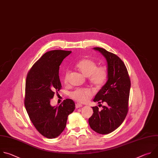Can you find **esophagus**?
Segmentation results:
<instances>
[{"instance_id":"34e87169","label":"esophagus","mask_w":158,"mask_h":158,"mask_svg":"<svg viewBox=\"0 0 158 158\" xmlns=\"http://www.w3.org/2000/svg\"><path fill=\"white\" fill-rule=\"evenodd\" d=\"M82 105L81 104H80V103H76V105H75V107H76V108H80V107H82Z\"/></svg>"}]
</instances>
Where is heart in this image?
Masks as SVG:
<instances>
[{"label":"heart","instance_id":"b5f03b06","mask_svg":"<svg viewBox=\"0 0 158 158\" xmlns=\"http://www.w3.org/2000/svg\"><path fill=\"white\" fill-rule=\"evenodd\" d=\"M78 70L85 77H88L91 85L97 88H101L106 83L108 78V70L105 67H98L97 63L89 58H85L77 64ZM71 72L67 70L64 73V81H69ZM93 94V91L89 88H77L70 93V96L73 100L84 103L90 98Z\"/></svg>","mask_w":158,"mask_h":158}]
</instances>
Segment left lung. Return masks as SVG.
<instances>
[{
  "instance_id": "8db88e82",
  "label": "left lung",
  "mask_w": 158,
  "mask_h": 158,
  "mask_svg": "<svg viewBox=\"0 0 158 158\" xmlns=\"http://www.w3.org/2000/svg\"><path fill=\"white\" fill-rule=\"evenodd\" d=\"M93 48L105 57L108 75L106 83L93 100L100 104L99 107L103 102L106 106H102V110L93 106L88 123L93 131L106 135L117 129L127 115L131 81L127 69L119 57L103 48Z\"/></svg>"
}]
</instances>
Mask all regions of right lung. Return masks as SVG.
<instances>
[{
  "label": "right lung",
  "mask_w": 158,
  "mask_h": 158,
  "mask_svg": "<svg viewBox=\"0 0 158 158\" xmlns=\"http://www.w3.org/2000/svg\"><path fill=\"white\" fill-rule=\"evenodd\" d=\"M71 51L55 50L45 53L27 73L24 104L28 116L37 130L44 136L58 137L66 127L68 116L75 108L74 102L66 99L58 106L51 100L61 89L59 69Z\"/></svg>",
  "instance_id": "1"
}]
</instances>
